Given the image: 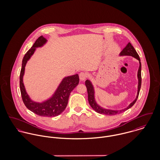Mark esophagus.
Returning <instances> with one entry per match:
<instances>
[{"label":"esophagus","instance_id":"obj_1","mask_svg":"<svg viewBox=\"0 0 160 160\" xmlns=\"http://www.w3.org/2000/svg\"><path fill=\"white\" fill-rule=\"evenodd\" d=\"M79 76L80 80L82 81H85V80H86V79L87 78V76H87V74H86V72H81L79 73Z\"/></svg>","mask_w":160,"mask_h":160}]
</instances>
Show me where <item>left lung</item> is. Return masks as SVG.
Instances as JSON below:
<instances>
[{"label":"left lung","instance_id":"1","mask_svg":"<svg viewBox=\"0 0 160 160\" xmlns=\"http://www.w3.org/2000/svg\"><path fill=\"white\" fill-rule=\"evenodd\" d=\"M120 56H124V55H129V56H132L134 57L135 58L137 59L139 61V68L137 72V78H138V89H137V97L136 99L130 103V105L126 108L122 109V110H110V109H106L104 108L100 105L97 104L95 100V91L93 86L92 84L91 81L89 80H86L85 82L86 86L88 90V101L89 103L91 105L92 108L95 110L96 112L100 113V114H105V115H115V114H119L121 113H122L125 112L126 110H128L131 107H132L134 103L137 101V98L139 94L140 89L141 88V83H142V78H141V63H140V59L139 58V56L134 48V47L131 45L130 42H129L127 46H126L123 50L121 52L119 53Z\"/></svg>","mask_w":160,"mask_h":160}]
</instances>
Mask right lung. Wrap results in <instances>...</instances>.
<instances>
[{"instance_id":"add662e5","label":"right lung","mask_w":160,"mask_h":160,"mask_svg":"<svg viewBox=\"0 0 160 160\" xmlns=\"http://www.w3.org/2000/svg\"><path fill=\"white\" fill-rule=\"evenodd\" d=\"M47 41V40L45 38L42 36H40L24 55L20 71V87L23 103L28 110L41 116L53 117L61 114L65 110L70 93L79 84V78L78 74L65 77L52 96L42 102H36L31 99L26 91L23 83L25 67L28 61L34 54L36 48L42 47Z\"/></svg>"}]
</instances>
